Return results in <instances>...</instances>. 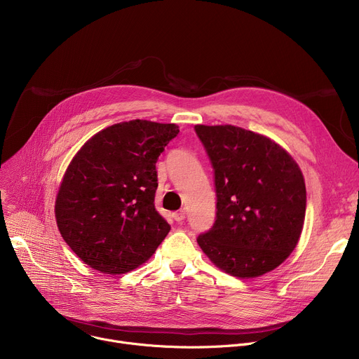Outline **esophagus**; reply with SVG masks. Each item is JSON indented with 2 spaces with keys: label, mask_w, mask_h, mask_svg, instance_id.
I'll use <instances>...</instances> for the list:
<instances>
[{
  "label": "esophagus",
  "mask_w": 359,
  "mask_h": 359,
  "mask_svg": "<svg viewBox=\"0 0 359 359\" xmlns=\"http://www.w3.org/2000/svg\"><path fill=\"white\" fill-rule=\"evenodd\" d=\"M173 219L176 220V222H183L184 219H186V213H184V210H179V212H175L173 213Z\"/></svg>",
  "instance_id": "1"
}]
</instances>
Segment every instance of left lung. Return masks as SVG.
<instances>
[{"label": "left lung", "mask_w": 359, "mask_h": 359, "mask_svg": "<svg viewBox=\"0 0 359 359\" xmlns=\"http://www.w3.org/2000/svg\"><path fill=\"white\" fill-rule=\"evenodd\" d=\"M215 170L216 220L197 237L204 254L238 278L260 277L295 248L306 191L295 161L271 139L231 125H196Z\"/></svg>", "instance_id": "1"}]
</instances>
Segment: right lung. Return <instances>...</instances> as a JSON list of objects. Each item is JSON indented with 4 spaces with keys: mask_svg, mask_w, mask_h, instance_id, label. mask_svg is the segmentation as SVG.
<instances>
[{
    "mask_svg": "<svg viewBox=\"0 0 359 359\" xmlns=\"http://www.w3.org/2000/svg\"><path fill=\"white\" fill-rule=\"evenodd\" d=\"M177 133L175 123H116L92 136L69 163L55 201L57 224L93 270L132 271L170 231L155 209L156 162Z\"/></svg>",
    "mask_w": 359,
    "mask_h": 359,
    "instance_id": "right-lung-1",
    "label": "right lung"
}]
</instances>
